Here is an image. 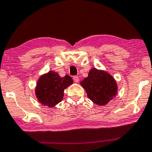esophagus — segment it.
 Segmentation results:
<instances>
[{
	"label": "esophagus",
	"mask_w": 152,
	"mask_h": 152,
	"mask_svg": "<svg viewBox=\"0 0 152 152\" xmlns=\"http://www.w3.org/2000/svg\"><path fill=\"white\" fill-rule=\"evenodd\" d=\"M73 80L75 83H78L79 82V77L77 76H73Z\"/></svg>",
	"instance_id": "esophagus-1"
}]
</instances>
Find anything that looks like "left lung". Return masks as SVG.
I'll use <instances>...</instances> for the list:
<instances>
[{"label":"left lung","instance_id":"obj_1","mask_svg":"<svg viewBox=\"0 0 152 152\" xmlns=\"http://www.w3.org/2000/svg\"><path fill=\"white\" fill-rule=\"evenodd\" d=\"M80 84L93 103L99 105H106L115 96L117 93L116 82L105 71L93 68Z\"/></svg>","mask_w":152,"mask_h":152}]
</instances>
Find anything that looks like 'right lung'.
<instances>
[{"label": "right lung", "mask_w": 152, "mask_h": 152, "mask_svg": "<svg viewBox=\"0 0 152 152\" xmlns=\"http://www.w3.org/2000/svg\"><path fill=\"white\" fill-rule=\"evenodd\" d=\"M72 82L69 75L61 77L55 72H49L38 80L36 88L37 98L42 105L53 107L62 101L64 89Z\"/></svg>", "instance_id": "right-lung-1"}]
</instances>
